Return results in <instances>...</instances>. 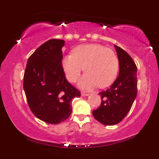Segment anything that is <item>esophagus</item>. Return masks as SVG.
Wrapping results in <instances>:
<instances>
[{
    "instance_id": "obj_1",
    "label": "esophagus",
    "mask_w": 159,
    "mask_h": 159,
    "mask_svg": "<svg viewBox=\"0 0 159 159\" xmlns=\"http://www.w3.org/2000/svg\"><path fill=\"white\" fill-rule=\"evenodd\" d=\"M81 95H82V96H88V95H89V93L82 92V93H81Z\"/></svg>"
}]
</instances>
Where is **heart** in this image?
<instances>
[{"label":"heart","mask_w":159,"mask_h":159,"mask_svg":"<svg viewBox=\"0 0 159 159\" xmlns=\"http://www.w3.org/2000/svg\"><path fill=\"white\" fill-rule=\"evenodd\" d=\"M62 66L66 79L75 82L84 69L79 82L80 88L90 90L98 85L106 88L116 79L119 60L111 49L99 44H84L73 49L72 55L64 56Z\"/></svg>","instance_id":"heart-1"}]
</instances>
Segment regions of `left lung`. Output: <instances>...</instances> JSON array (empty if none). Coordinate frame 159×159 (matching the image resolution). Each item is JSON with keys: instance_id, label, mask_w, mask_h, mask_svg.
<instances>
[{"instance_id": "left-lung-1", "label": "left lung", "mask_w": 159, "mask_h": 159, "mask_svg": "<svg viewBox=\"0 0 159 159\" xmlns=\"http://www.w3.org/2000/svg\"><path fill=\"white\" fill-rule=\"evenodd\" d=\"M119 58L118 77L107 90L99 93L101 103L93 111L94 118L104 125L120 122L131 109L138 92L137 66L131 56L114 45Z\"/></svg>"}]
</instances>
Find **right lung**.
<instances>
[{
  "label": "right lung",
  "instance_id": "right-lung-1",
  "mask_svg": "<svg viewBox=\"0 0 159 159\" xmlns=\"http://www.w3.org/2000/svg\"><path fill=\"white\" fill-rule=\"evenodd\" d=\"M65 41L51 39L41 45L27 60L23 88L29 107L45 122L59 124L71 115L73 98L80 90L67 81L61 48Z\"/></svg>",
  "mask_w": 159,
  "mask_h": 159
}]
</instances>
